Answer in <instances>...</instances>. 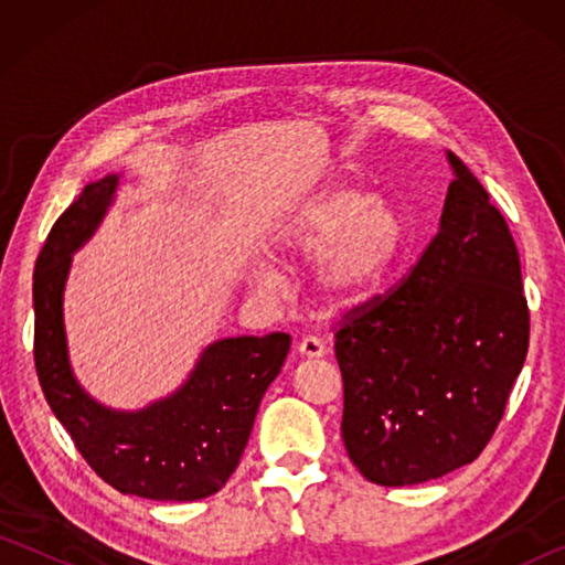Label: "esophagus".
<instances>
[{
    "label": "esophagus",
    "mask_w": 565,
    "mask_h": 565,
    "mask_svg": "<svg viewBox=\"0 0 565 565\" xmlns=\"http://www.w3.org/2000/svg\"><path fill=\"white\" fill-rule=\"evenodd\" d=\"M299 353H301L303 359H321L323 353H327V347H323V343H321L319 339L309 337V339H303V341L299 343Z\"/></svg>",
    "instance_id": "1"
}]
</instances>
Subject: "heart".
I'll return each mask as SVG.
<instances>
[{"label":"heart","mask_w":565,"mask_h":565,"mask_svg":"<svg viewBox=\"0 0 565 565\" xmlns=\"http://www.w3.org/2000/svg\"><path fill=\"white\" fill-rule=\"evenodd\" d=\"M408 244V216L394 199L339 184L311 196L286 218L274 238V254L286 266L313 262V296L323 309L349 311L374 299L394 279ZM256 281L274 289L279 271L269 262L256 264Z\"/></svg>","instance_id":"heart-1"}]
</instances>
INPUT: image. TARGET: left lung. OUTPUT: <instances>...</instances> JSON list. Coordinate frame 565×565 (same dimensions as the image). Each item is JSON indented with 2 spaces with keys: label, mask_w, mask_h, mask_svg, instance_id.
I'll list each match as a JSON object with an SVG mask.
<instances>
[{
  "label": "left lung",
  "mask_w": 565,
  "mask_h": 565,
  "mask_svg": "<svg viewBox=\"0 0 565 565\" xmlns=\"http://www.w3.org/2000/svg\"><path fill=\"white\" fill-rule=\"evenodd\" d=\"M441 224L408 279L337 331L341 436L363 478L416 486L471 463L529 351L509 224L454 151Z\"/></svg>",
  "instance_id": "8db88e82"
}]
</instances>
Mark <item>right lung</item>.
Instances as JSON below:
<instances>
[{
  "label": "right lung",
  "mask_w": 565,
  "mask_h": 565,
  "mask_svg": "<svg viewBox=\"0 0 565 565\" xmlns=\"http://www.w3.org/2000/svg\"><path fill=\"white\" fill-rule=\"evenodd\" d=\"M119 174L89 181L56 218L34 266V363L44 398L87 463L119 493L199 501L228 481L256 411L279 376L289 333L218 339L199 353L184 384L137 411L104 406L74 376L64 329V286L74 252L117 199Z\"/></svg>",
  "instance_id": "1"
}]
</instances>
